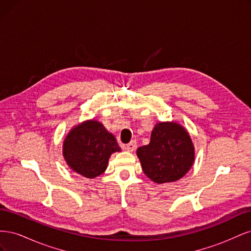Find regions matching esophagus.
Returning a JSON list of instances; mask_svg holds the SVG:
<instances>
[{
  "mask_svg": "<svg viewBox=\"0 0 251 251\" xmlns=\"http://www.w3.org/2000/svg\"><path fill=\"white\" fill-rule=\"evenodd\" d=\"M136 149V142L135 141H131L130 143H127L126 146H125V150H126L127 151H133Z\"/></svg>",
  "mask_w": 251,
  "mask_h": 251,
  "instance_id": "1",
  "label": "esophagus"
}]
</instances>
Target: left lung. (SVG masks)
Listing matches in <instances>:
<instances>
[{"mask_svg": "<svg viewBox=\"0 0 251 251\" xmlns=\"http://www.w3.org/2000/svg\"><path fill=\"white\" fill-rule=\"evenodd\" d=\"M142 171L156 183L181 179L195 161V148L188 132L177 123H159L148 146L138 148Z\"/></svg>", "mask_w": 251, "mask_h": 251, "instance_id": "left-lung-1", "label": "left lung"}]
</instances>
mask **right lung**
<instances>
[{
  "mask_svg": "<svg viewBox=\"0 0 251 251\" xmlns=\"http://www.w3.org/2000/svg\"><path fill=\"white\" fill-rule=\"evenodd\" d=\"M114 136L96 120L75 126L66 136L63 155L69 168L81 176L93 179L107 170L110 156L120 151Z\"/></svg>",
  "mask_w": 251,
  "mask_h": 251,
  "instance_id": "1",
  "label": "right lung"
}]
</instances>
